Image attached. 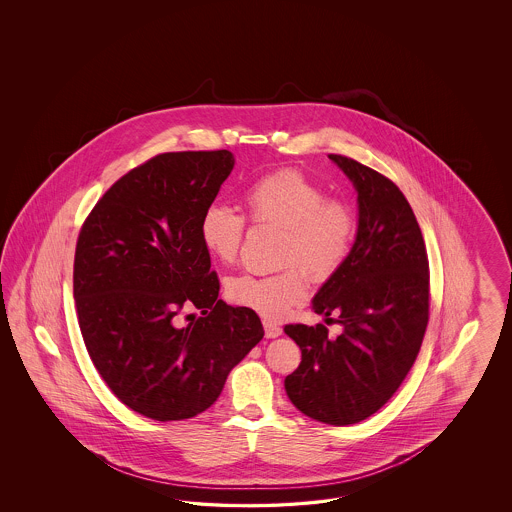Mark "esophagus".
Masks as SVG:
<instances>
[{
	"label": "esophagus",
	"mask_w": 512,
	"mask_h": 512,
	"mask_svg": "<svg viewBox=\"0 0 512 512\" xmlns=\"http://www.w3.org/2000/svg\"><path fill=\"white\" fill-rule=\"evenodd\" d=\"M264 326V336L266 338H278V336H281V326L278 325V323H274V321H263Z\"/></svg>",
	"instance_id": "obj_1"
}]
</instances>
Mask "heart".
<instances>
[{
    "instance_id": "b5f03b06",
    "label": "heart",
    "mask_w": 512,
    "mask_h": 512,
    "mask_svg": "<svg viewBox=\"0 0 512 512\" xmlns=\"http://www.w3.org/2000/svg\"><path fill=\"white\" fill-rule=\"evenodd\" d=\"M253 225L281 229L278 261L283 270L229 279L227 296L236 306L266 319H279L308 295L310 278L328 279L345 263L357 234L353 208L326 197L325 187L293 169L268 172L242 193ZM201 240L219 263H233L246 234V217L223 204H210L201 217Z\"/></svg>"
}]
</instances>
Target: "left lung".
Returning a JSON list of instances; mask_svg holds the SVG:
<instances>
[{"mask_svg": "<svg viewBox=\"0 0 512 512\" xmlns=\"http://www.w3.org/2000/svg\"><path fill=\"white\" fill-rule=\"evenodd\" d=\"M328 157L358 193L355 244L313 298L315 313L341 332L330 338L325 325L283 328L302 351L285 390L306 417L347 426L379 411L415 364L430 315V270L400 187L351 157Z\"/></svg>", "mask_w": 512, "mask_h": 512, "instance_id": "left-lung-1", "label": "left lung"}]
</instances>
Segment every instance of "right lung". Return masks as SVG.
<instances>
[{"mask_svg": "<svg viewBox=\"0 0 512 512\" xmlns=\"http://www.w3.org/2000/svg\"><path fill=\"white\" fill-rule=\"evenodd\" d=\"M233 167L229 150L155 155L110 187L78 234L73 295L88 355L114 396L148 419L206 411L263 340L255 311L217 298L199 231ZM189 307L202 315L176 326Z\"/></svg>", "mask_w": 512, "mask_h": 512, "instance_id": "add662e5", "label": "right lung"}]
</instances>
